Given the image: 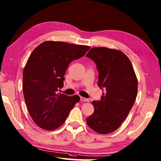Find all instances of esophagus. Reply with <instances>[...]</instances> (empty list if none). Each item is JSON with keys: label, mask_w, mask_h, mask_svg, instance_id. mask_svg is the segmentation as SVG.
<instances>
[{"label": "esophagus", "mask_w": 161, "mask_h": 161, "mask_svg": "<svg viewBox=\"0 0 161 161\" xmlns=\"http://www.w3.org/2000/svg\"><path fill=\"white\" fill-rule=\"evenodd\" d=\"M80 101L81 102H89V100L85 98V97H80Z\"/></svg>", "instance_id": "1"}]
</instances>
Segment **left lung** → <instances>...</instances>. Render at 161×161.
Returning <instances> with one entry per match:
<instances>
[{"label":"left lung","mask_w":161,"mask_h":161,"mask_svg":"<svg viewBox=\"0 0 161 161\" xmlns=\"http://www.w3.org/2000/svg\"><path fill=\"white\" fill-rule=\"evenodd\" d=\"M87 57L96 63L97 85L104 92L100 100L92 102L94 112L86 121L96 132L108 134L121 126L130 111L137 95V78L130 61L121 51L96 47Z\"/></svg>","instance_id":"1"}]
</instances>
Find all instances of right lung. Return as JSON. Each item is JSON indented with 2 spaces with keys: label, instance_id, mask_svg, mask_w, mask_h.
<instances>
[{
  "label": "right lung",
  "instance_id": "add662e5",
  "mask_svg": "<svg viewBox=\"0 0 161 161\" xmlns=\"http://www.w3.org/2000/svg\"><path fill=\"white\" fill-rule=\"evenodd\" d=\"M87 46L46 41L34 49L23 70L22 88L29 114L39 127L53 130L65 122L80 100L75 95L57 93L64 86L69 64L84 56Z\"/></svg>",
  "mask_w": 161,
  "mask_h": 161
}]
</instances>
